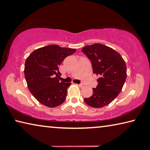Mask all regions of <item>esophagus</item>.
Listing matches in <instances>:
<instances>
[{
  "label": "esophagus",
  "mask_w": 150,
  "mask_h": 150,
  "mask_svg": "<svg viewBox=\"0 0 150 150\" xmlns=\"http://www.w3.org/2000/svg\"><path fill=\"white\" fill-rule=\"evenodd\" d=\"M77 85L79 87H84V85L83 84H82V83H81V84H77Z\"/></svg>",
  "instance_id": "obj_1"
}]
</instances>
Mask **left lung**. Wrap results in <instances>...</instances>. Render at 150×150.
I'll return each instance as SVG.
<instances>
[{"label":"left lung","mask_w":150,"mask_h":150,"mask_svg":"<svg viewBox=\"0 0 150 150\" xmlns=\"http://www.w3.org/2000/svg\"><path fill=\"white\" fill-rule=\"evenodd\" d=\"M81 51L91 61L93 73L99 77L92 96L84 101L92 108H103L122 91L127 77L125 62L117 51L102 44L87 45Z\"/></svg>","instance_id":"left-lung-1"}]
</instances>
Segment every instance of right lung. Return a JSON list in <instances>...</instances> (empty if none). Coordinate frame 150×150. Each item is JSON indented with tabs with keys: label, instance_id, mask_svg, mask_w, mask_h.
I'll return each instance as SVG.
<instances>
[{
	"label": "right lung",
	"instance_id": "add662e5",
	"mask_svg": "<svg viewBox=\"0 0 150 150\" xmlns=\"http://www.w3.org/2000/svg\"><path fill=\"white\" fill-rule=\"evenodd\" d=\"M75 49L48 45L35 50L26 59L25 77L30 92L37 100L49 108H55L65 101L71 83L59 81V67Z\"/></svg>",
	"mask_w": 150,
	"mask_h": 150
}]
</instances>
